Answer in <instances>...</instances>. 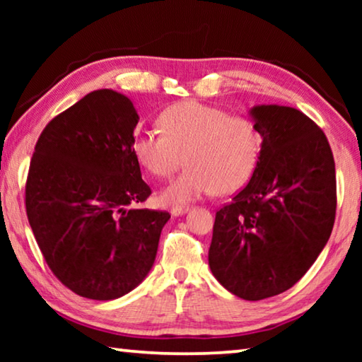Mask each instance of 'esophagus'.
<instances>
[{
  "instance_id": "1",
  "label": "esophagus",
  "mask_w": 362,
  "mask_h": 362,
  "mask_svg": "<svg viewBox=\"0 0 362 362\" xmlns=\"http://www.w3.org/2000/svg\"><path fill=\"white\" fill-rule=\"evenodd\" d=\"M188 211H189L188 206H173V207H170V214H173V216H175V217L183 216V214H187Z\"/></svg>"
}]
</instances>
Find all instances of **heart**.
<instances>
[{
	"label": "heart",
	"mask_w": 362,
	"mask_h": 362,
	"mask_svg": "<svg viewBox=\"0 0 362 362\" xmlns=\"http://www.w3.org/2000/svg\"><path fill=\"white\" fill-rule=\"evenodd\" d=\"M158 122L161 132H134L132 153L158 179H169L187 163V169L163 192L166 203L236 192L254 174L262 136L246 116H231L199 102H180L163 110Z\"/></svg>",
	"instance_id": "1"
}]
</instances>
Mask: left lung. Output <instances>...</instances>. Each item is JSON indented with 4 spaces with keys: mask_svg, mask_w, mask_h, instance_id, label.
Wrapping results in <instances>:
<instances>
[{
    "mask_svg": "<svg viewBox=\"0 0 362 362\" xmlns=\"http://www.w3.org/2000/svg\"><path fill=\"white\" fill-rule=\"evenodd\" d=\"M263 139L247 185L216 214L209 267L244 300L284 292L308 272L335 222V163L326 134L300 110H250Z\"/></svg>",
    "mask_w": 362,
    "mask_h": 362,
    "instance_id": "8db88e82",
    "label": "left lung"
}]
</instances>
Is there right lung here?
Instances as JSON below:
<instances>
[{
	"instance_id": "obj_1",
	"label": "right lung",
	"mask_w": 362,
	"mask_h": 362,
	"mask_svg": "<svg viewBox=\"0 0 362 362\" xmlns=\"http://www.w3.org/2000/svg\"><path fill=\"white\" fill-rule=\"evenodd\" d=\"M137 122L126 95L94 90L47 122L30 163L35 240L54 276L90 300L119 298L142 283L170 218L134 207L151 194L132 153Z\"/></svg>"
}]
</instances>
